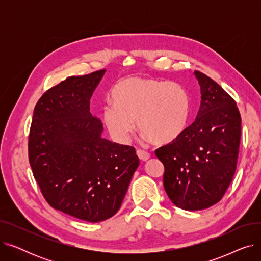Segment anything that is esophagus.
Instances as JSON below:
<instances>
[{
	"mask_svg": "<svg viewBox=\"0 0 261 261\" xmlns=\"http://www.w3.org/2000/svg\"><path fill=\"white\" fill-rule=\"evenodd\" d=\"M136 154H138V156L140 158V160H142V161H144V162L150 159V153L147 152V151H144V150H142V149H138V150H136Z\"/></svg>",
	"mask_w": 261,
	"mask_h": 261,
	"instance_id": "obj_1",
	"label": "esophagus"
}]
</instances>
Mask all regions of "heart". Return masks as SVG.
<instances>
[{"label":"heart","instance_id":"b5f03b06","mask_svg":"<svg viewBox=\"0 0 261 261\" xmlns=\"http://www.w3.org/2000/svg\"><path fill=\"white\" fill-rule=\"evenodd\" d=\"M112 105L101 118L112 139L129 142L136 120L138 129L154 144H168L184 132L190 111L187 90L177 82L130 77L119 81L110 94Z\"/></svg>","mask_w":261,"mask_h":261}]
</instances>
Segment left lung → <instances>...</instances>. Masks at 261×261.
I'll list each match as a JSON object with an SVG mask.
<instances>
[{
  "instance_id": "obj_1",
  "label": "left lung",
  "mask_w": 261,
  "mask_h": 261,
  "mask_svg": "<svg viewBox=\"0 0 261 261\" xmlns=\"http://www.w3.org/2000/svg\"><path fill=\"white\" fill-rule=\"evenodd\" d=\"M201 106L184 132L155 150L163 163V182L171 202L186 211H200L224 196L236 171L241 136L237 103L216 81L196 71Z\"/></svg>"
}]
</instances>
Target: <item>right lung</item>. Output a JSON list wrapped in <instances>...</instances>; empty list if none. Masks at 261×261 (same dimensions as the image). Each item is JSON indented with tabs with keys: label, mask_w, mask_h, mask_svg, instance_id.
<instances>
[{
	"label": "right lung",
	"mask_w": 261,
	"mask_h": 261,
	"mask_svg": "<svg viewBox=\"0 0 261 261\" xmlns=\"http://www.w3.org/2000/svg\"><path fill=\"white\" fill-rule=\"evenodd\" d=\"M105 70L71 76L38 100L29 135V160L41 194L55 210L88 222L114 216L140 160L132 146L100 138L90 113Z\"/></svg>",
	"instance_id": "right-lung-1"
}]
</instances>
